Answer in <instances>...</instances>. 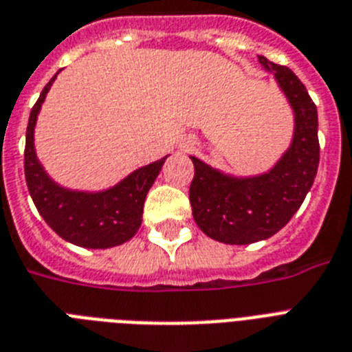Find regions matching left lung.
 I'll list each match as a JSON object with an SVG mask.
<instances>
[{"instance_id": "left-lung-1", "label": "left lung", "mask_w": 352, "mask_h": 352, "mask_svg": "<svg viewBox=\"0 0 352 352\" xmlns=\"http://www.w3.org/2000/svg\"><path fill=\"white\" fill-rule=\"evenodd\" d=\"M257 58L294 109V140L272 170L252 179L226 177L192 157L193 219L208 237L226 245H250L281 230L303 203L320 164L316 104L289 67Z\"/></svg>"}]
</instances>
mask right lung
<instances>
[{"label": "right lung", "mask_w": 352, "mask_h": 352, "mask_svg": "<svg viewBox=\"0 0 352 352\" xmlns=\"http://www.w3.org/2000/svg\"><path fill=\"white\" fill-rule=\"evenodd\" d=\"M54 78L43 87L27 124L23 166L30 197L47 225L62 239L84 248H111L122 245L140 228L146 193L159 175L166 157L133 171L107 192H69L54 184L36 160L34 153L36 117Z\"/></svg>", "instance_id": "add662e5"}]
</instances>
